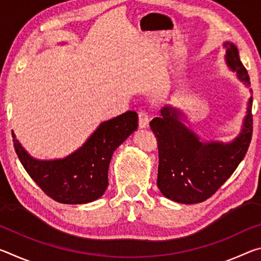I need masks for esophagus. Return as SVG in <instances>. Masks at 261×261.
<instances>
[{"instance_id":"obj_1","label":"esophagus","mask_w":261,"mask_h":261,"mask_svg":"<svg viewBox=\"0 0 261 261\" xmlns=\"http://www.w3.org/2000/svg\"><path fill=\"white\" fill-rule=\"evenodd\" d=\"M138 117H139V127H140V129H145V127H147L148 123H149L148 114L146 112H139Z\"/></svg>"}]
</instances>
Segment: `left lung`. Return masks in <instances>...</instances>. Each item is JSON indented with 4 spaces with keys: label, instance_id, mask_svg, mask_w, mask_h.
<instances>
[{
    "label": "left lung",
    "instance_id": "obj_1",
    "mask_svg": "<svg viewBox=\"0 0 261 261\" xmlns=\"http://www.w3.org/2000/svg\"><path fill=\"white\" fill-rule=\"evenodd\" d=\"M223 47L227 65L249 86L250 77L237 47L228 41ZM182 116L178 109L166 106L161 116L149 123L158 140V188L168 199L197 204L213 196L244 159L252 137V96L240 135L230 143L200 140L182 122Z\"/></svg>",
    "mask_w": 261,
    "mask_h": 261
}]
</instances>
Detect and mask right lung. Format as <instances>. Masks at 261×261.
Here are the masks:
<instances>
[{
    "label": "right lung",
    "mask_w": 261,
    "mask_h": 261,
    "mask_svg": "<svg viewBox=\"0 0 261 261\" xmlns=\"http://www.w3.org/2000/svg\"><path fill=\"white\" fill-rule=\"evenodd\" d=\"M137 127L138 115L129 110L101 123L82 147L56 160H37L31 156L14 131L12 141L21 165L47 196L61 204H87L105 193L113 153Z\"/></svg>",
    "instance_id": "1"
}]
</instances>
